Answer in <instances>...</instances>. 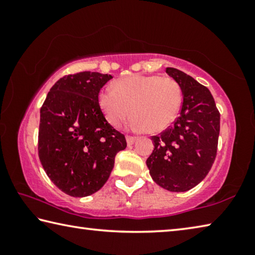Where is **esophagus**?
<instances>
[{"label":"esophagus","instance_id":"1","mask_svg":"<svg viewBox=\"0 0 255 255\" xmlns=\"http://www.w3.org/2000/svg\"><path fill=\"white\" fill-rule=\"evenodd\" d=\"M126 139H127V144H128V146H130V145H132L133 143H135V140L137 139V137H135V136H129V135H127Z\"/></svg>","mask_w":255,"mask_h":255}]
</instances>
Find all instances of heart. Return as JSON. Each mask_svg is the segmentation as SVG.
Returning <instances> with one entry per match:
<instances>
[{"label":"heart","instance_id":"obj_1","mask_svg":"<svg viewBox=\"0 0 255 255\" xmlns=\"http://www.w3.org/2000/svg\"><path fill=\"white\" fill-rule=\"evenodd\" d=\"M182 91L169 76L135 74L119 79L115 90L103 89L99 105L112 126L120 127L132 116V126L147 132L166 129L178 116Z\"/></svg>","mask_w":255,"mask_h":255}]
</instances>
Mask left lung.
I'll return each mask as SVG.
<instances>
[{
	"mask_svg": "<svg viewBox=\"0 0 255 255\" xmlns=\"http://www.w3.org/2000/svg\"><path fill=\"white\" fill-rule=\"evenodd\" d=\"M166 73L182 90V108L172 126L152 136L154 150L146 164L159 187L183 192L200 183L213 166L221 114L206 86L176 68L167 67Z\"/></svg>",
	"mask_w": 255,
	"mask_h": 255,
	"instance_id": "obj_1",
	"label": "left lung"
}]
</instances>
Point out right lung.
<instances>
[{
    "label": "right lung",
    "instance_id": "add662e5",
    "mask_svg": "<svg viewBox=\"0 0 255 255\" xmlns=\"http://www.w3.org/2000/svg\"><path fill=\"white\" fill-rule=\"evenodd\" d=\"M112 76L79 72L59 79L40 109L38 155L48 178L66 195L86 197L109 179L125 135L111 126L99 93Z\"/></svg>",
    "mask_w": 255,
    "mask_h": 255
}]
</instances>
